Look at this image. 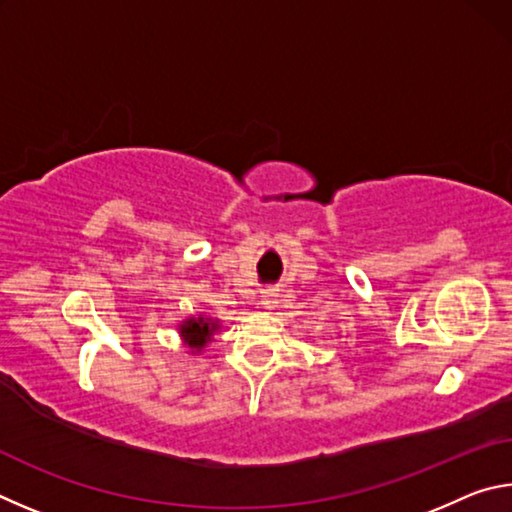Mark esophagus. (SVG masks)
Masks as SVG:
<instances>
[{
  "label": "esophagus",
  "instance_id": "1",
  "mask_svg": "<svg viewBox=\"0 0 512 512\" xmlns=\"http://www.w3.org/2000/svg\"><path fill=\"white\" fill-rule=\"evenodd\" d=\"M259 305H262L264 309H273L277 305L275 289H264L262 296H259Z\"/></svg>",
  "mask_w": 512,
  "mask_h": 512
}]
</instances>
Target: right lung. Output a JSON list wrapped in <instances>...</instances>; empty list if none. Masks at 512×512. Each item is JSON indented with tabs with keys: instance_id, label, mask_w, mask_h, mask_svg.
Masks as SVG:
<instances>
[{
	"instance_id": "1",
	"label": "right lung",
	"mask_w": 512,
	"mask_h": 512,
	"mask_svg": "<svg viewBox=\"0 0 512 512\" xmlns=\"http://www.w3.org/2000/svg\"><path fill=\"white\" fill-rule=\"evenodd\" d=\"M219 329V323L212 318H187L183 325H180V336L189 345V348L201 352L207 343L212 341V334Z\"/></svg>"
}]
</instances>
